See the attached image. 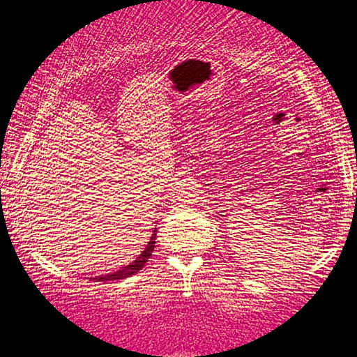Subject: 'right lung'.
Wrapping results in <instances>:
<instances>
[{"instance_id":"obj_1","label":"right lung","mask_w":357,"mask_h":357,"mask_svg":"<svg viewBox=\"0 0 357 357\" xmlns=\"http://www.w3.org/2000/svg\"><path fill=\"white\" fill-rule=\"evenodd\" d=\"M155 239H157V228L153 229V234L150 236L149 244L145 245V249L142 250V254H140L137 259L132 260V262H130L129 265H126V267H123V268L116 270V272L108 273V275H102V277H95V278H92V280H95V281H114V280H124V278H129L130 275L137 273L139 270H142V268H144V265L149 262L150 255H152L153 249H155Z\"/></svg>"}]
</instances>
